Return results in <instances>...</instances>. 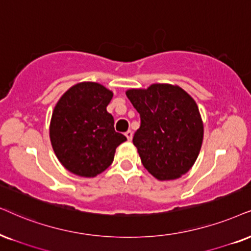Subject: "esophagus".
I'll return each instance as SVG.
<instances>
[{"instance_id": "1", "label": "esophagus", "mask_w": 251, "mask_h": 251, "mask_svg": "<svg viewBox=\"0 0 251 251\" xmlns=\"http://www.w3.org/2000/svg\"><path fill=\"white\" fill-rule=\"evenodd\" d=\"M125 136H126V138H127L128 141H131L132 138H133V132L132 131H127V132L125 133Z\"/></svg>"}]
</instances>
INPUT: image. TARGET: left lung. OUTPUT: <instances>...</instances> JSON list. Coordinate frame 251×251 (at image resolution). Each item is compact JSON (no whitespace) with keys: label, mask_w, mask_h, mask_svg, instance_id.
Here are the masks:
<instances>
[{"label":"left lung","mask_w":251,"mask_h":251,"mask_svg":"<svg viewBox=\"0 0 251 251\" xmlns=\"http://www.w3.org/2000/svg\"><path fill=\"white\" fill-rule=\"evenodd\" d=\"M126 96L140 115L133 136L144 167L160 180L176 179L190 170L201 151L204 127L198 106L182 88L151 84Z\"/></svg>","instance_id":"1"}]
</instances>
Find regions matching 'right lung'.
Segmentation results:
<instances>
[{"label": "right lung", "mask_w": 251, "mask_h": 251, "mask_svg": "<svg viewBox=\"0 0 251 251\" xmlns=\"http://www.w3.org/2000/svg\"><path fill=\"white\" fill-rule=\"evenodd\" d=\"M113 94L95 82L72 87L54 107L50 126L53 151L66 169L95 177L110 167L126 136L115 131L106 106Z\"/></svg>", "instance_id": "obj_1"}]
</instances>
